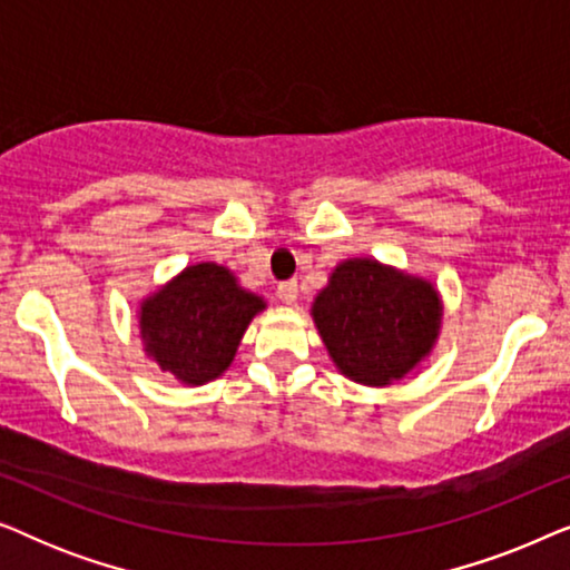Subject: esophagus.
I'll use <instances>...</instances> for the list:
<instances>
[{"label": "esophagus", "instance_id": "esophagus-1", "mask_svg": "<svg viewBox=\"0 0 570 570\" xmlns=\"http://www.w3.org/2000/svg\"><path fill=\"white\" fill-rule=\"evenodd\" d=\"M277 298L285 303V306H293L298 301V283L295 279H285V283L277 285Z\"/></svg>", "mask_w": 570, "mask_h": 570}]
</instances>
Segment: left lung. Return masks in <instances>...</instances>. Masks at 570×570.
Listing matches in <instances>:
<instances>
[{
  "label": "left lung",
  "instance_id": "1",
  "mask_svg": "<svg viewBox=\"0 0 570 570\" xmlns=\"http://www.w3.org/2000/svg\"><path fill=\"white\" fill-rule=\"evenodd\" d=\"M311 316L342 376L389 386L431 355L443 306L433 283L361 256L334 267Z\"/></svg>",
  "mask_w": 570,
  "mask_h": 570
}]
</instances>
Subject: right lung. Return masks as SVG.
I'll list each match as a JSON object with an SVG mask.
<instances>
[{
	"instance_id": "1",
	"label": "right lung",
	"mask_w": 570,
	"mask_h": 570,
	"mask_svg": "<svg viewBox=\"0 0 570 570\" xmlns=\"http://www.w3.org/2000/svg\"><path fill=\"white\" fill-rule=\"evenodd\" d=\"M264 308L262 295L244 291L230 269L191 264L139 303V337L160 371L202 386L228 371L246 326Z\"/></svg>"
}]
</instances>
